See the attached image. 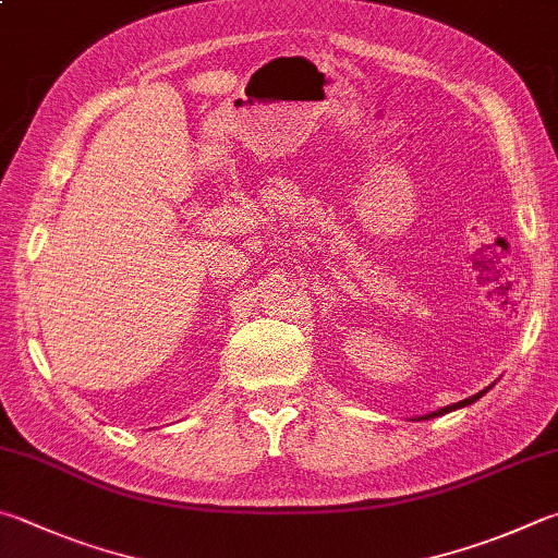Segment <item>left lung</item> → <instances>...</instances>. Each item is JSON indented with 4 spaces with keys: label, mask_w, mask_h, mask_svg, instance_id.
<instances>
[{
    "label": "left lung",
    "mask_w": 558,
    "mask_h": 558,
    "mask_svg": "<svg viewBox=\"0 0 558 558\" xmlns=\"http://www.w3.org/2000/svg\"><path fill=\"white\" fill-rule=\"evenodd\" d=\"M485 392H488V388L481 390V392H475V395H471V398H465V400H461V402H453V404H449V408H441V410L432 412V414H424V417H420V420H434V417H441V414H447V412H453V410H459V408H465V404H471V402H475L478 398H483Z\"/></svg>",
    "instance_id": "8db88e82"
}]
</instances>
